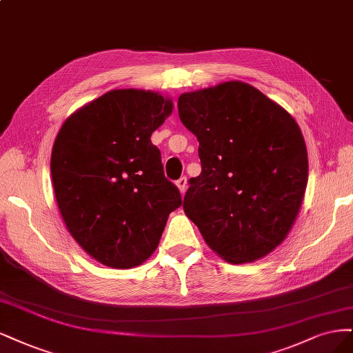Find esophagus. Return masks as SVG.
<instances>
[{"label": "esophagus", "mask_w": 353, "mask_h": 353, "mask_svg": "<svg viewBox=\"0 0 353 353\" xmlns=\"http://www.w3.org/2000/svg\"><path fill=\"white\" fill-rule=\"evenodd\" d=\"M176 186L179 188L181 195H183V193H185L186 189H188V177H185V176L180 177V179L176 181Z\"/></svg>", "instance_id": "34e87169"}]
</instances>
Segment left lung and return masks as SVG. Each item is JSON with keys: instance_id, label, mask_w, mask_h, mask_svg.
I'll return each instance as SVG.
<instances>
[{"instance_id": "8db88e82", "label": "left lung", "mask_w": 353, "mask_h": 353, "mask_svg": "<svg viewBox=\"0 0 353 353\" xmlns=\"http://www.w3.org/2000/svg\"><path fill=\"white\" fill-rule=\"evenodd\" d=\"M177 108L199 142L202 167L189 180L185 214L227 263L264 258L292 230L308 183L298 123L241 81L181 94Z\"/></svg>"}]
</instances>
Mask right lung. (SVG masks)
<instances>
[{"label":"right lung","instance_id":"obj_1","mask_svg":"<svg viewBox=\"0 0 353 353\" xmlns=\"http://www.w3.org/2000/svg\"><path fill=\"white\" fill-rule=\"evenodd\" d=\"M172 112V98L160 92L112 89L76 110L57 134V205L72 237L102 265H141L160 243L170 212L181 205L151 142Z\"/></svg>","mask_w":353,"mask_h":353}]
</instances>
